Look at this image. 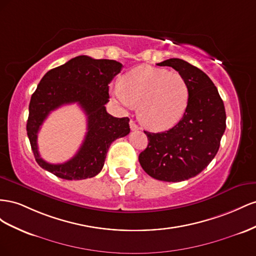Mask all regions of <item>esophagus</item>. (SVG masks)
Returning <instances> with one entry per match:
<instances>
[{
    "label": "esophagus",
    "instance_id": "34e87169",
    "mask_svg": "<svg viewBox=\"0 0 256 256\" xmlns=\"http://www.w3.org/2000/svg\"><path fill=\"white\" fill-rule=\"evenodd\" d=\"M130 130H140V126H138L137 124L135 123V121H133V120H130Z\"/></svg>",
    "mask_w": 256,
    "mask_h": 256
}]
</instances>
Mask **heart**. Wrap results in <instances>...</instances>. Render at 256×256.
Returning a JSON list of instances; mask_svg holds the SVG:
<instances>
[{
	"mask_svg": "<svg viewBox=\"0 0 256 256\" xmlns=\"http://www.w3.org/2000/svg\"><path fill=\"white\" fill-rule=\"evenodd\" d=\"M112 92L123 107L140 106V122L156 132L176 126L184 118L190 100L188 86L184 77L149 65L126 72Z\"/></svg>",
	"mask_w": 256,
	"mask_h": 256,
	"instance_id": "obj_1",
	"label": "heart"
}]
</instances>
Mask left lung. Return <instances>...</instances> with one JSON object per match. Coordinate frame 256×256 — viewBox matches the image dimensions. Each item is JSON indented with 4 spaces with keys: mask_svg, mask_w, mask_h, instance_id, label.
Masks as SVG:
<instances>
[{
    "mask_svg": "<svg viewBox=\"0 0 256 256\" xmlns=\"http://www.w3.org/2000/svg\"><path fill=\"white\" fill-rule=\"evenodd\" d=\"M158 65L170 66L186 79L190 100L176 126L160 133L144 130L148 147L138 160L152 178L184 181L205 170L216 156L226 128L225 108L216 86L200 68L176 58Z\"/></svg>",
    "mask_w": 256,
    "mask_h": 256,
    "instance_id": "1",
    "label": "left lung"
}]
</instances>
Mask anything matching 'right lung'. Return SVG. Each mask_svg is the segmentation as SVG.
Wrapping results in <instances>:
<instances>
[{
    "label": "right lung",
    "mask_w": 256,
    "mask_h": 256,
    "mask_svg": "<svg viewBox=\"0 0 256 256\" xmlns=\"http://www.w3.org/2000/svg\"><path fill=\"white\" fill-rule=\"evenodd\" d=\"M122 70L114 60H96L79 56L47 72L32 94L26 122L28 137L42 168L66 180L92 178L102 170L109 147L130 133V119L106 112L112 80ZM77 102L87 116L88 132L75 157L62 164H50L39 156L37 134L48 114L63 104Z\"/></svg>",
    "instance_id": "right-lung-1"
}]
</instances>
